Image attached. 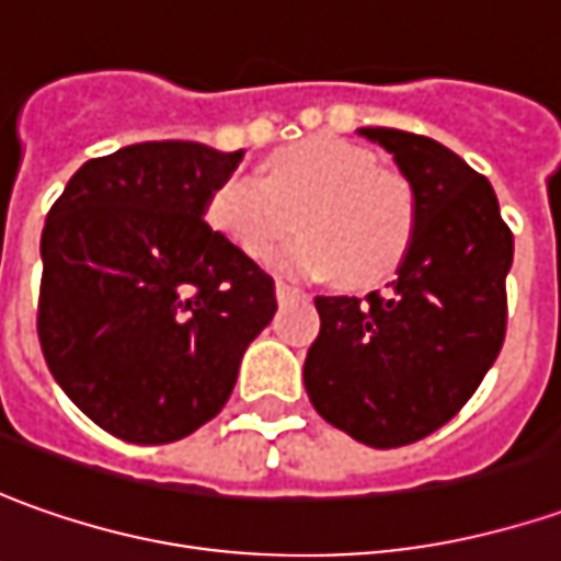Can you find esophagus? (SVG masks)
<instances>
[{
    "label": "esophagus",
    "instance_id": "34e87169",
    "mask_svg": "<svg viewBox=\"0 0 561 561\" xmlns=\"http://www.w3.org/2000/svg\"><path fill=\"white\" fill-rule=\"evenodd\" d=\"M276 298H279V304H295V300L304 298V291L288 285V282H276Z\"/></svg>",
    "mask_w": 561,
    "mask_h": 561
}]
</instances>
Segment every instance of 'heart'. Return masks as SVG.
Wrapping results in <instances>:
<instances>
[{
	"label": "heart",
	"mask_w": 561,
	"mask_h": 561,
	"mask_svg": "<svg viewBox=\"0 0 561 561\" xmlns=\"http://www.w3.org/2000/svg\"><path fill=\"white\" fill-rule=\"evenodd\" d=\"M207 222L251 261H266L298 222L304 236L276 254L279 270L373 285L413 244L415 192L403 173L378 167L373 148L310 136L276 151L263 176L222 180L207 198Z\"/></svg>",
	"instance_id": "obj_1"
}]
</instances>
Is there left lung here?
Instances as JSON below:
<instances>
[{"instance_id": "left-lung-1", "label": "left lung", "mask_w": 561, "mask_h": 561, "mask_svg": "<svg viewBox=\"0 0 561 561\" xmlns=\"http://www.w3.org/2000/svg\"><path fill=\"white\" fill-rule=\"evenodd\" d=\"M415 192V236L397 279L366 298L319 295L304 359L317 413L378 450L422 440L478 391L506 339L512 232L491 183L428 136L359 129Z\"/></svg>"}]
</instances>
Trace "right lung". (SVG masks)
<instances>
[{"mask_svg": "<svg viewBox=\"0 0 561 561\" xmlns=\"http://www.w3.org/2000/svg\"><path fill=\"white\" fill-rule=\"evenodd\" d=\"M244 151L139 142L80 167L43 226L36 335L107 435L170 444L226 407L276 282L204 214Z\"/></svg>", "mask_w": 561, "mask_h": 561, "instance_id": "obj_1", "label": "right lung"}]
</instances>
